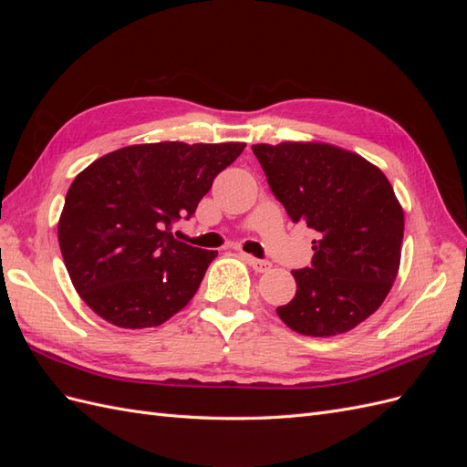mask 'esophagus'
I'll list each match as a JSON object with an SVG mask.
<instances>
[{"label":"esophagus","instance_id":"obj_1","mask_svg":"<svg viewBox=\"0 0 467 467\" xmlns=\"http://www.w3.org/2000/svg\"><path fill=\"white\" fill-rule=\"evenodd\" d=\"M244 259L253 266V268H255V271L257 273H266V271H271V263H268V261H261V259H257V257H253V255H247V253H244Z\"/></svg>","mask_w":467,"mask_h":467}]
</instances>
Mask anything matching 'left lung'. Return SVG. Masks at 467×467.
<instances>
[{"label":"left lung","instance_id":"8db88e82","mask_svg":"<svg viewBox=\"0 0 467 467\" xmlns=\"http://www.w3.org/2000/svg\"><path fill=\"white\" fill-rule=\"evenodd\" d=\"M268 187L292 222L317 232L312 266L276 307L296 333L333 337L370 317L400 271L403 208L376 165L331 144H255Z\"/></svg>","mask_w":467,"mask_h":467}]
</instances>
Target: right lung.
<instances>
[{
	"instance_id": "1",
	"label": "right lung",
	"mask_w": 467,
	"mask_h": 467,
	"mask_svg": "<svg viewBox=\"0 0 467 467\" xmlns=\"http://www.w3.org/2000/svg\"><path fill=\"white\" fill-rule=\"evenodd\" d=\"M242 142L138 144L110 151L74 179L58 222L72 285L93 312L122 329L155 327L185 307L216 251L177 242Z\"/></svg>"
}]
</instances>
